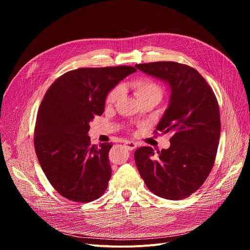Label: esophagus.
I'll list each match as a JSON object with an SVG mask.
<instances>
[{
  "label": "esophagus",
  "mask_w": 250,
  "mask_h": 250,
  "mask_svg": "<svg viewBox=\"0 0 250 250\" xmlns=\"http://www.w3.org/2000/svg\"><path fill=\"white\" fill-rule=\"evenodd\" d=\"M125 147L128 150H133L134 148H136V144H135V142H133V141L126 140V141H125Z\"/></svg>",
  "instance_id": "obj_1"
}]
</instances>
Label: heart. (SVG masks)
Instances as JSON below:
<instances>
[{
  "label": "heart",
  "instance_id": "obj_1",
  "mask_svg": "<svg viewBox=\"0 0 250 250\" xmlns=\"http://www.w3.org/2000/svg\"><path fill=\"white\" fill-rule=\"evenodd\" d=\"M131 88L133 89V92L136 98L138 99V101L150 99V98H153L159 101V99L162 96V90L160 86L151 79H147V78L138 79L131 84ZM122 91L123 90L121 86H117L113 90H111L105 98V104H114L120 98Z\"/></svg>",
  "mask_w": 250,
  "mask_h": 250
}]
</instances>
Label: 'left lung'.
<instances>
[{
  "instance_id": "left-lung-1",
  "label": "left lung",
  "mask_w": 250,
  "mask_h": 250,
  "mask_svg": "<svg viewBox=\"0 0 250 250\" xmlns=\"http://www.w3.org/2000/svg\"><path fill=\"white\" fill-rule=\"evenodd\" d=\"M142 72L166 82L170 100L157 131L171 133L170 147L135 150L134 160L147 188L158 197L181 200L196 192L215 163L221 135L218 100L198 71L173 61L136 64Z\"/></svg>"
}]
</instances>
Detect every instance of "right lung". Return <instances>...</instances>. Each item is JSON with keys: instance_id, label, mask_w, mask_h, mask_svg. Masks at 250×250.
I'll use <instances>...</instances> for the list:
<instances>
[{"instance_id": "obj_1", "label": "right lung", "mask_w": 250, "mask_h": 250, "mask_svg": "<svg viewBox=\"0 0 250 250\" xmlns=\"http://www.w3.org/2000/svg\"><path fill=\"white\" fill-rule=\"evenodd\" d=\"M131 66L79 68L57 78L38 112L34 148L52 187L64 198L88 203L100 198L112 176V144L92 146L89 123L104 110L108 93L135 72Z\"/></svg>"}]
</instances>
